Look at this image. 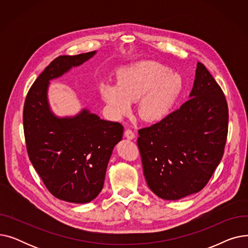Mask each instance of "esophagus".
<instances>
[{"label": "esophagus", "mask_w": 248, "mask_h": 248, "mask_svg": "<svg viewBox=\"0 0 248 248\" xmlns=\"http://www.w3.org/2000/svg\"><path fill=\"white\" fill-rule=\"evenodd\" d=\"M124 137L127 139V140H134L136 138V135L131 131V129H125L124 131Z\"/></svg>", "instance_id": "obj_1"}]
</instances>
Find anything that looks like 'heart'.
<instances>
[{"label": "heart", "instance_id": "obj_1", "mask_svg": "<svg viewBox=\"0 0 248 248\" xmlns=\"http://www.w3.org/2000/svg\"><path fill=\"white\" fill-rule=\"evenodd\" d=\"M183 89L179 74L155 61H142L121 69L116 82L99 84L102 99L115 117L132 110L138 100V114L142 121L158 122L171 111Z\"/></svg>", "mask_w": 248, "mask_h": 248}]
</instances>
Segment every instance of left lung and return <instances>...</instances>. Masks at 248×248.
I'll use <instances>...</instances> for the list:
<instances>
[{"instance_id": "left-lung-1", "label": "left lung", "mask_w": 248, "mask_h": 248, "mask_svg": "<svg viewBox=\"0 0 248 248\" xmlns=\"http://www.w3.org/2000/svg\"><path fill=\"white\" fill-rule=\"evenodd\" d=\"M189 98L161 122L139 129L147 184L164 200H179L201 191L223 157L227 102L200 62Z\"/></svg>"}]
</instances>
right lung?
<instances>
[{
    "instance_id": "obj_1",
    "label": "right lung",
    "mask_w": 248,
    "mask_h": 248,
    "mask_svg": "<svg viewBox=\"0 0 248 248\" xmlns=\"http://www.w3.org/2000/svg\"><path fill=\"white\" fill-rule=\"evenodd\" d=\"M95 53L54 59L38 76L24 104V134L33 167L54 197L76 204L89 203L98 196L124 127L101 120L87 108L73 116L55 115L49 106L48 88L50 80L79 66Z\"/></svg>"
}]
</instances>
